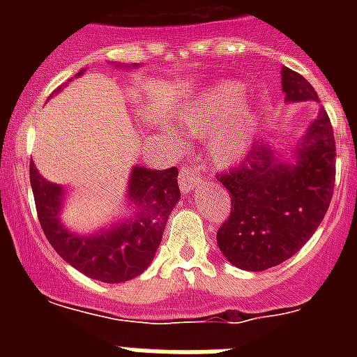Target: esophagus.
I'll use <instances>...</instances> for the list:
<instances>
[{
  "label": "esophagus",
  "instance_id": "34e87169",
  "mask_svg": "<svg viewBox=\"0 0 357 357\" xmlns=\"http://www.w3.org/2000/svg\"><path fill=\"white\" fill-rule=\"evenodd\" d=\"M178 181L181 190H183V192H189V190H192V187H196V185L200 183V178H198V174H196L195 168H190L189 165H185V167H181Z\"/></svg>",
  "mask_w": 357,
  "mask_h": 357
}]
</instances>
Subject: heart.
I'll return each mask as SVG.
<instances>
[{"instance_id": "obj_1", "label": "heart", "mask_w": 357, "mask_h": 357, "mask_svg": "<svg viewBox=\"0 0 357 357\" xmlns=\"http://www.w3.org/2000/svg\"><path fill=\"white\" fill-rule=\"evenodd\" d=\"M241 96V86L220 83L200 98L187 119V129L198 137L211 135L209 153L217 165H234L246 153L255 131V116L243 107L231 113Z\"/></svg>"}]
</instances>
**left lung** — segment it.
<instances>
[{
  "instance_id": "1",
  "label": "left lung",
  "mask_w": 357,
  "mask_h": 357,
  "mask_svg": "<svg viewBox=\"0 0 357 357\" xmlns=\"http://www.w3.org/2000/svg\"><path fill=\"white\" fill-rule=\"evenodd\" d=\"M289 102H319L304 75L282 70ZM231 195V211L218 228V248L231 265L261 272L293 257L326 215L335 183V139L326 111L313 120L296 161L280 162L266 144L218 176Z\"/></svg>"
}]
</instances>
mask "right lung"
Listing matches in <instances>:
<instances>
[{
	"label": "right lung",
	"mask_w": 357,
	"mask_h": 357,
	"mask_svg": "<svg viewBox=\"0 0 357 357\" xmlns=\"http://www.w3.org/2000/svg\"><path fill=\"white\" fill-rule=\"evenodd\" d=\"M29 179L38 222L53 250L85 276L105 283L128 282L148 268L159 248L168 215L179 200L178 168L135 167L129 181V198L137 207L133 220L92 237H79L59 222L61 187L42 178L33 162Z\"/></svg>",
	"instance_id": "add662e5"
}]
</instances>
